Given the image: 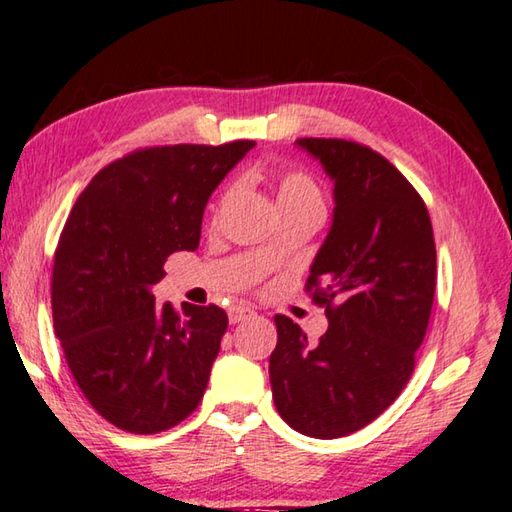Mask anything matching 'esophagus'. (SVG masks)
Here are the masks:
<instances>
[{
    "label": "esophagus",
    "mask_w": 512,
    "mask_h": 512,
    "mask_svg": "<svg viewBox=\"0 0 512 512\" xmlns=\"http://www.w3.org/2000/svg\"><path fill=\"white\" fill-rule=\"evenodd\" d=\"M253 314H255L253 309H248V307H244V305H239V307H232V309H230L228 318H230V323H232V325H237V323H241V320H246V318H250Z\"/></svg>",
    "instance_id": "obj_1"
}]
</instances>
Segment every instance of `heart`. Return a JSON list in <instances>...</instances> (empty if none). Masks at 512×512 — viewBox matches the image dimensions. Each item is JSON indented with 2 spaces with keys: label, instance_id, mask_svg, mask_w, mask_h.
Instances as JSON below:
<instances>
[{
  "label": "heart",
  "instance_id": "obj_1",
  "mask_svg": "<svg viewBox=\"0 0 512 512\" xmlns=\"http://www.w3.org/2000/svg\"><path fill=\"white\" fill-rule=\"evenodd\" d=\"M275 203L277 210H287V207H323L320 201V189L314 183V178L302 171H289L277 178L275 183Z\"/></svg>",
  "mask_w": 512,
  "mask_h": 512
}]
</instances>
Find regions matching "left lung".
Returning <instances> with one entry per match:
<instances>
[{"mask_svg": "<svg viewBox=\"0 0 512 512\" xmlns=\"http://www.w3.org/2000/svg\"><path fill=\"white\" fill-rule=\"evenodd\" d=\"M296 146L334 183L332 225L307 280L329 325L309 343L277 314L268 375L291 429L341 438L384 413L411 377L436 293V244L427 205L379 153L323 137Z\"/></svg>", "mask_w": 512, "mask_h": 512, "instance_id": "1", "label": "left lung"}]
</instances>
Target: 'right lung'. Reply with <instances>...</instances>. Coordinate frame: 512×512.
Returning <instances> with one entry per match:
<instances>
[{
    "label": "right lung",
    "mask_w": 512,
    "mask_h": 512,
    "mask_svg": "<svg viewBox=\"0 0 512 512\" xmlns=\"http://www.w3.org/2000/svg\"><path fill=\"white\" fill-rule=\"evenodd\" d=\"M253 146L135 151L72 207L54 257V327L85 400L119 429L167 431L203 400L228 316L216 305L158 307L151 289L169 255L198 248L207 201Z\"/></svg>",
    "instance_id": "add662e5"
}]
</instances>
